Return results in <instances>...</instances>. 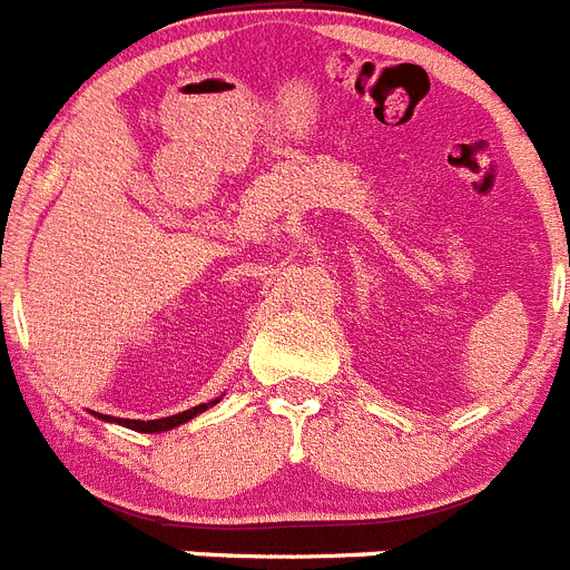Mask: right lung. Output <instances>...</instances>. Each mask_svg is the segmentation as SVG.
Returning <instances> with one entry per match:
<instances>
[{
  "label": "right lung",
  "instance_id": "right-lung-1",
  "mask_svg": "<svg viewBox=\"0 0 570 570\" xmlns=\"http://www.w3.org/2000/svg\"><path fill=\"white\" fill-rule=\"evenodd\" d=\"M222 397H216V401L210 403H198V406H193V410L187 412H178V415H169V417H158V421H129V417H111V415H95L100 417V421H111V424H120L126 426V430H135V432H167V430H175L178 424H187V421H193L196 415H202L207 406H213V403H218Z\"/></svg>",
  "mask_w": 570,
  "mask_h": 570
}]
</instances>
